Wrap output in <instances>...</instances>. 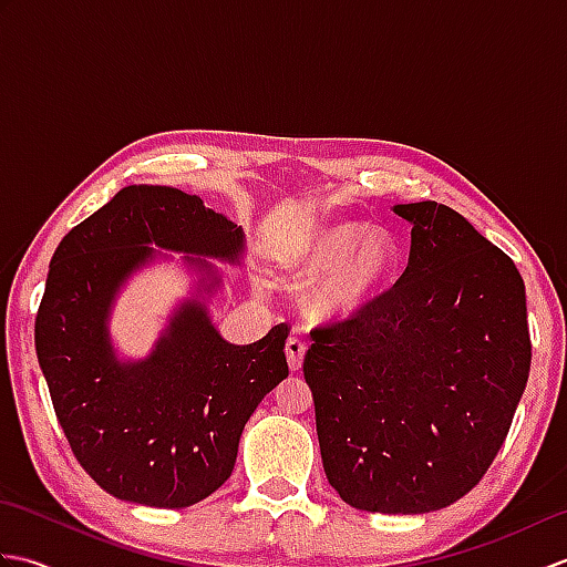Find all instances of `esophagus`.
<instances>
[{
	"instance_id": "obj_1",
	"label": "esophagus",
	"mask_w": 567,
	"mask_h": 567,
	"mask_svg": "<svg viewBox=\"0 0 567 567\" xmlns=\"http://www.w3.org/2000/svg\"><path fill=\"white\" fill-rule=\"evenodd\" d=\"M285 353H287V363H290V368L299 370L302 368V360L307 353V343L299 339V336H290L285 343Z\"/></svg>"
}]
</instances>
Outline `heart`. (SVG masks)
I'll return each instance as SVG.
<instances>
[{
  "instance_id": "1",
  "label": "heart",
  "mask_w": 567,
  "mask_h": 567,
  "mask_svg": "<svg viewBox=\"0 0 567 567\" xmlns=\"http://www.w3.org/2000/svg\"><path fill=\"white\" fill-rule=\"evenodd\" d=\"M400 256V240L388 228L329 221L297 231L280 248L277 262L295 285H315L311 315L343 321L360 315L390 285Z\"/></svg>"
}]
</instances>
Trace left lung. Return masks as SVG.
<instances>
[{
	"instance_id": "8db88e82",
	"label": "left lung",
	"mask_w": 567,
	"mask_h": 567,
	"mask_svg": "<svg viewBox=\"0 0 567 567\" xmlns=\"http://www.w3.org/2000/svg\"><path fill=\"white\" fill-rule=\"evenodd\" d=\"M412 224L390 292L311 331L305 380L329 485L346 504L426 514L473 489L526 390V290L507 252L445 204H394Z\"/></svg>"
}]
</instances>
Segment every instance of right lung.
Returning a JSON list of instances; mask_svg holds the SVG:
<instances>
[{
  "label": "right lung",
  "instance_id": "obj_1",
  "mask_svg": "<svg viewBox=\"0 0 567 567\" xmlns=\"http://www.w3.org/2000/svg\"><path fill=\"white\" fill-rule=\"evenodd\" d=\"M163 249L184 252L198 275L138 361L115 353L111 309L127 277ZM244 228L197 195L128 185L60 240L35 317V355L72 453L110 495L183 509L219 489L236 463L246 421L287 378V323L260 341L221 339L209 299L221 272L207 258L240 262Z\"/></svg>",
  "mask_w": 567,
  "mask_h": 567
}]
</instances>
